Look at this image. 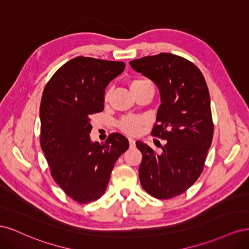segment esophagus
<instances>
[{"label": "esophagus", "mask_w": 249, "mask_h": 249, "mask_svg": "<svg viewBox=\"0 0 249 249\" xmlns=\"http://www.w3.org/2000/svg\"><path fill=\"white\" fill-rule=\"evenodd\" d=\"M129 143H130V147H135V144H136L133 138H129Z\"/></svg>", "instance_id": "obj_1"}]
</instances>
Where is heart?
I'll return each mask as SVG.
<instances>
[{
	"mask_svg": "<svg viewBox=\"0 0 249 249\" xmlns=\"http://www.w3.org/2000/svg\"><path fill=\"white\" fill-rule=\"evenodd\" d=\"M147 81L145 80H141V79H137V80H133L130 83V87L131 90L134 89L135 87H137L143 83H145ZM142 124V120L140 118H134V117H125L124 118L122 122L119 123V127L122 129L124 132L127 133V134H137L140 130V126Z\"/></svg>",
	"mask_w": 249,
	"mask_h": 249,
	"instance_id": "b5f03b06",
	"label": "heart"
}]
</instances>
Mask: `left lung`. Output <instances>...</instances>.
<instances>
[{
    "mask_svg": "<svg viewBox=\"0 0 249 249\" xmlns=\"http://www.w3.org/2000/svg\"><path fill=\"white\" fill-rule=\"evenodd\" d=\"M130 65L159 89L161 105L152 134L167 140L161 154L144 142H136L142 154L141 186L156 198L175 197L196 182L212 143L206 80L192 62L169 53L133 60Z\"/></svg>",
    "mask_w": 249,
    "mask_h": 249,
    "instance_id": "1",
    "label": "left lung"
}]
</instances>
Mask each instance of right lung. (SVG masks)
I'll return each mask as SVG.
<instances>
[{
    "label": "right lung",
    "instance_id": "obj_1",
    "mask_svg": "<svg viewBox=\"0 0 249 249\" xmlns=\"http://www.w3.org/2000/svg\"><path fill=\"white\" fill-rule=\"evenodd\" d=\"M124 66L80 56L60 67L43 90L41 149L53 178L80 203L102 196L115 162L129 148V140L119 133L110 134L103 144L89 135L91 115L104 110L105 89Z\"/></svg>",
    "mask_w": 249,
    "mask_h": 249
}]
</instances>
